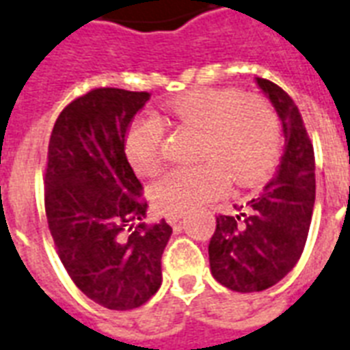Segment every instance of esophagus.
Returning <instances> with one entry per match:
<instances>
[{"instance_id":"34e87169","label":"esophagus","mask_w":350,"mask_h":350,"mask_svg":"<svg viewBox=\"0 0 350 350\" xmlns=\"http://www.w3.org/2000/svg\"><path fill=\"white\" fill-rule=\"evenodd\" d=\"M183 217V211H167L165 213V219H167L168 224H176Z\"/></svg>"}]
</instances>
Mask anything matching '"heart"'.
Here are the masks:
<instances>
[{
  "mask_svg": "<svg viewBox=\"0 0 350 350\" xmlns=\"http://www.w3.org/2000/svg\"><path fill=\"white\" fill-rule=\"evenodd\" d=\"M168 116L204 129L200 157L193 167H174L154 183L152 196L163 211H185L222 195L232 180L239 187L261 182L278 161L280 120L258 96L237 89H198L167 103ZM165 126L154 115H142L126 135V155L137 174L159 168Z\"/></svg>",
  "mask_w": 350,
  "mask_h": 350,
  "instance_id": "1",
  "label": "heart"
}]
</instances>
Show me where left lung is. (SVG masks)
I'll use <instances>...</instances> for the list:
<instances>
[{"label":"left lung","instance_id":"obj_1","mask_svg":"<svg viewBox=\"0 0 350 350\" xmlns=\"http://www.w3.org/2000/svg\"><path fill=\"white\" fill-rule=\"evenodd\" d=\"M256 83L280 116L286 146L260 195L237 208V215L217 217L209 267L215 280L237 293L263 291L297 265L315 204V157L299 107L273 81L256 77Z\"/></svg>","mask_w":350,"mask_h":350}]
</instances>
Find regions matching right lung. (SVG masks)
<instances>
[{
    "label": "right lung",
    "instance_id": "right-lung-1",
    "mask_svg": "<svg viewBox=\"0 0 350 350\" xmlns=\"http://www.w3.org/2000/svg\"><path fill=\"white\" fill-rule=\"evenodd\" d=\"M148 100L92 89L61 111L48 144L44 206L57 254L83 293L109 310H133L155 295L172 234L165 221L141 222L148 204L124 150Z\"/></svg>",
    "mask_w": 350,
    "mask_h": 350
}]
</instances>
